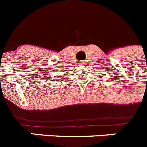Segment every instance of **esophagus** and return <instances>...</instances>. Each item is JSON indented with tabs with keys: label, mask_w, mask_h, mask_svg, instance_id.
Returning a JSON list of instances; mask_svg holds the SVG:
<instances>
[{
	"label": "esophagus",
	"mask_w": 147,
	"mask_h": 147,
	"mask_svg": "<svg viewBox=\"0 0 147 147\" xmlns=\"http://www.w3.org/2000/svg\"><path fill=\"white\" fill-rule=\"evenodd\" d=\"M80 63H81L82 65H83V64H85V63L86 62H85V61H80Z\"/></svg>",
	"instance_id": "obj_1"
}]
</instances>
